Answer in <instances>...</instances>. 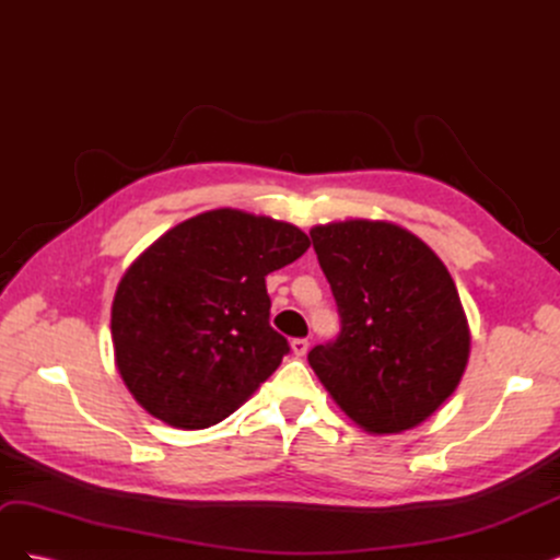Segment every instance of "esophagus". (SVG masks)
Here are the masks:
<instances>
[{"label": "esophagus", "mask_w": 560, "mask_h": 560, "mask_svg": "<svg viewBox=\"0 0 560 560\" xmlns=\"http://www.w3.org/2000/svg\"><path fill=\"white\" fill-rule=\"evenodd\" d=\"M308 341H306V338H294V341H292V352L296 354V358H303V354H306L308 352Z\"/></svg>", "instance_id": "obj_1"}]
</instances>
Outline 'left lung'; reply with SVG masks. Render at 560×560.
Listing matches in <instances>:
<instances>
[{"label":"left lung","mask_w":560,"mask_h":560,"mask_svg":"<svg viewBox=\"0 0 560 560\" xmlns=\"http://www.w3.org/2000/svg\"><path fill=\"white\" fill-rule=\"evenodd\" d=\"M313 249L341 317L334 341L308 362L360 428L411 430L457 387L469 329L442 259L413 233L350 219L311 231Z\"/></svg>","instance_id":"1"}]
</instances>
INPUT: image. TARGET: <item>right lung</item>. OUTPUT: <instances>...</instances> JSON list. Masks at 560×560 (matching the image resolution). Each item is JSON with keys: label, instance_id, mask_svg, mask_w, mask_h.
<instances>
[{"label": "right lung", "instance_id": "1", "mask_svg": "<svg viewBox=\"0 0 560 560\" xmlns=\"http://www.w3.org/2000/svg\"><path fill=\"white\" fill-rule=\"evenodd\" d=\"M301 229L241 210L186 219L118 282L116 366L144 409L182 430L229 418L290 343L268 325L266 276L308 249Z\"/></svg>", "mask_w": 560, "mask_h": 560}]
</instances>
